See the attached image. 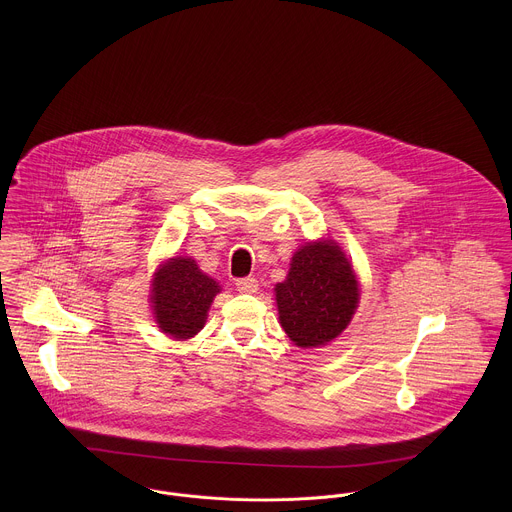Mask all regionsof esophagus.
<instances>
[{
  "label": "esophagus",
  "instance_id": "esophagus-1",
  "mask_svg": "<svg viewBox=\"0 0 512 512\" xmlns=\"http://www.w3.org/2000/svg\"><path fill=\"white\" fill-rule=\"evenodd\" d=\"M236 290L240 293L258 292V280L256 278H240L236 280Z\"/></svg>",
  "mask_w": 512,
  "mask_h": 512
}]
</instances>
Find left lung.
<instances>
[{"label": "left lung", "instance_id": "8db88e82", "mask_svg": "<svg viewBox=\"0 0 512 512\" xmlns=\"http://www.w3.org/2000/svg\"><path fill=\"white\" fill-rule=\"evenodd\" d=\"M274 292L284 331L303 349L337 339L351 323L361 295L349 258L329 238L301 246L288 278Z\"/></svg>", "mask_w": 512, "mask_h": 512}]
</instances>
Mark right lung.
Listing matches in <instances>:
<instances>
[{"mask_svg": "<svg viewBox=\"0 0 512 512\" xmlns=\"http://www.w3.org/2000/svg\"><path fill=\"white\" fill-rule=\"evenodd\" d=\"M217 293L219 282L203 274L193 258H169L153 274L149 295L153 317L171 339H191L205 327Z\"/></svg>", "mask_w": 512, "mask_h": 512, "instance_id": "obj_1", "label": "right lung"}]
</instances>
